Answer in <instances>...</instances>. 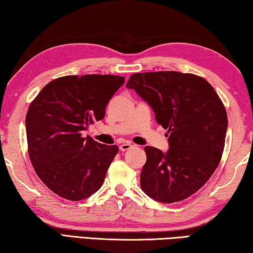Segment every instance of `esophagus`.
I'll use <instances>...</instances> for the list:
<instances>
[{"instance_id":"1","label":"esophagus","mask_w":253,"mask_h":253,"mask_svg":"<svg viewBox=\"0 0 253 253\" xmlns=\"http://www.w3.org/2000/svg\"><path fill=\"white\" fill-rule=\"evenodd\" d=\"M132 147V145L130 144V142H123L122 145H119V149H121V151H126V150H129Z\"/></svg>"}]
</instances>
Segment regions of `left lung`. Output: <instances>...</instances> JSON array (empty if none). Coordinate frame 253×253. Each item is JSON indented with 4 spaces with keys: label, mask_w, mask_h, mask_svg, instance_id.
Here are the masks:
<instances>
[{
    "label": "left lung",
    "mask_w": 253,
    "mask_h": 253,
    "mask_svg": "<svg viewBox=\"0 0 253 253\" xmlns=\"http://www.w3.org/2000/svg\"><path fill=\"white\" fill-rule=\"evenodd\" d=\"M126 86L150 105L169 134L166 154L145 147L142 191L164 204L187 199L209 180L221 160L228 127L222 100L208 82L190 73H136Z\"/></svg>",
    "instance_id": "8db88e82"
}]
</instances>
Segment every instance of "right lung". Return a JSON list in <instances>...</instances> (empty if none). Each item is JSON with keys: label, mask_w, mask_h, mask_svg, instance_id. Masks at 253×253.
Wrapping results in <instances>:
<instances>
[{"label": "right lung", "mask_w": 253, "mask_h": 253, "mask_svg": "<svg viewBox=\"0 0 253 253\" xmlns=\"http://www.w3.org/2000/svg\"><path fill=\"white\" fill-rule=\"evenodd\" d=\"M124 84L125 77L117 75H67L49 82L32 100L27 151L36 174L54 194L79 201L102 187L118 147L83 137V131L102 121Z\"/></svg>", "instance_id": "right-lung-1"}]
</instances>
